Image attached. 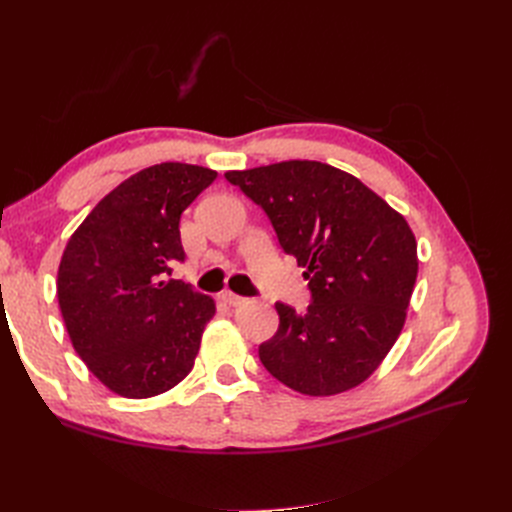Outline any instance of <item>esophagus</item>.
Instances as JSON below:
<instances>
[{"label":"esophagus","mask_w":512,"mask_h":512,"mask_svg":"<svg viewBox=\"0 0 512 512\" xmlns=\"http://www.w3.org/2000/svg\"><path fill=\"white\" fill-rule=\"evenodd\" d=\"M226 305H230V307H239V305H243V303H247V299L245 297H239V294H235V292H230V290H226V292H222V297H220Z\"/></svg>","instance_id":"obj_1"}]
</instances>
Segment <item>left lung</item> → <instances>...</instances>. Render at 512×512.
Returning a JSON list of instances; mask_svg holds the SVG:
<instances>
[{"label": "left lung", "mask_w": 512, "mask_h": 512, "mask_svg": "<svg viewBox=\"0 0 512 512\" xmlns=\"http://www.w3.org/2000/svg\"><path fill=\"white\" fill-rule=\"evenodd\" d=\"M224 177L265 209L314 297L303 316L275 305L280 329L260 346L262 365L309 397L363 384L395 346L416 284V237L404 215L361 179L314 160Z\"/></svg>", "instance_id": "8db88e82"}]
</instances>
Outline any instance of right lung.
Listing matches in <instances>:
<instances>
[{"instance_id": "1", "label": "right lung", "mask_w": 512, "mask_h": 512, "mask_svg": "<svg viewBox=\"0 0 512 512\" xmlns=\"http://www.w3.org/2000/svg\"><path fill=\"white\" fill-rule=\"evenodd\" d=\"M218 173L162 162L119 183L72 232L57 271L76 354L108 391L156 397L190 374L215 301L179 280V222Z\"/></svg>"}]
</instances>
